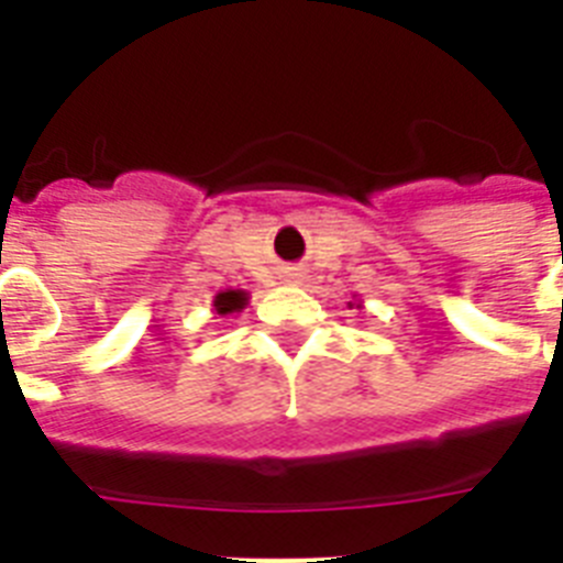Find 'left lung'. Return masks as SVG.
<instances>
[{
    "label": "left lung",
    "instance_id": "8db88e82",
    "mask_svg": "<svg viewBox=\"0 0 563 563\" xmlns=\"http://www.w3.org/2000/svg\"><path fill=\"white\" fill-rule=\"evenodd\" d=\"M350 307H352V305H350Z\"/></svg>",
    "mask_w": 563,
    "mask_h": 563
}]
</instances>
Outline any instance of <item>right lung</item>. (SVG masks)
I'll list each match as a JSON object with an SVG mask.
<instances>
[{
	"instance_id": "right-lung-1",
	"label": "right lung",
	"mask_w": 563,
	"mask_h": 563,
	"mask_svg": "<svg viewBox=\"0 0 563 563\" xmlns=\"http://www.w3.org/2000/svg\"><path fill=\"white\" fill-rule=\"evenodd\" d=\"M247 305L245 290H222L213 296V312L217 316H231V312H242Z\"/></svg>"
}]
</instances>
